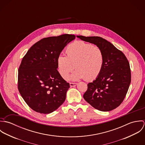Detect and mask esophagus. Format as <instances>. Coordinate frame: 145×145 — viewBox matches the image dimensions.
<instances>
[{
    "label": "esophagus",
    "mask_w": 145,
    "mask_h": 145,
    "mask_svg": "<svg viewBox=\"0 0 145 145\" xmlns=\"http://www.w3.org/2000/svg\"><path fill=\"white\" fill-rule=\"evenodd\" d=\"M78 85V83H70V86L71 87H75L76 85Z\"/></svg>",
    "instance_id": "1"
}]
</instances>
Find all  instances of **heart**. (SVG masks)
I'll list each match as a JSON object with an SVG mask.
<instances>
[{
    "label": "heart",
    "instance_id": "obj_1",
    "mask_svg": "<svg viewBox=\"0 0 145 145\" xmlns=\"http://www.w3.org/2000/svg\"><path fill=\"white\" fill-rule=\"evenodd\" d=\"M66 56L60 55L57 65L60 75L67 79L70 74L77 69L72 75V80L85 79L91 81L101 74L104 65V55L98 46L82 41L74 42L67 46Z\"/></svg>",
    "mask_w": 145,
    "mask_h": 145
}]
</instances>
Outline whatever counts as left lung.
<instances>
[{"mask_svg":"<svg viewBox=\"0 0 145 145\" xmlns=\"http://www.w3.org/2000/svg\"><path fill=\"white\" fill-rule=\"evenodd\" d=\"M77 37L99 47L104 59L101 74L95 80L88 84L83 98L99 110L108 112L116 109L123 101L131 81V69L127 57L121 51L102 37Z\"/></svg>","mask_w":145,"mask_h":145,"instance_id":"left-lung-1","label":"left lung"}]
</instances>
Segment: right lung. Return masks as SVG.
<instances>
[{
    "label": "right lung",
    "mask_w": 145,
    "mask_h": 145,
    "mask_svg": "<svg viewBox=\"0 0 145 145\" xmlns=\"http://www.w3.org/2000/svg\"><path fill=\"white\" fill-rule=\"evenodd\" d=\"M75 39L65 34L44 38L35 43L22 59L18 70V89L33 110L48 114L66 99L70 88L57 71V60L64 47Z\"/></svg>",
    "instance_id": "add662e5"
}]
</instances>
